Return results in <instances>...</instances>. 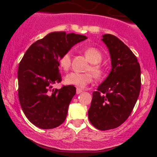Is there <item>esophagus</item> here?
<instances>
[{
  "mask_svg": "<svg viewBox=\"0 0 157 157\" xmlns=\"http://www.w3.org/2000/svg\"><path fill=\"white\" fill-rule=\"evenodd\" d=\"M82 91H83V90L82 89H80V88H77V94H80V93H82Z\"/></svg>",
  "mask_w": 157,
  "mask_h": 157,
  "instance_id": "1",
  "label": "esophagus"
}]
</instances>
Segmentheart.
<instances>
[{
    "label": "heart",
    "mask_w": 157,
    "mask_h": 157,
    "mask_svg": "<svg viewBox=\"0 0 157 157\" xmlns=\"http://www.w3.org/2000/svg\"><path fill=\"white\" fill-rule=\"evenodd\" d=\"M84 54L86 59L91 63L90 67L88 68V71H91L94 76L97 79H100L105 75V70L102 67L100 63L102 61V55L99 49L94 47H88L84 49ZM71 54L70 52L64 54L60 57L59 63L60 67L65 71H67L71 66ZM93 80V77L90 73H76L71 72L68 74L65 77V82L68 85L77 86L79 88H84Z\"/></svg>",
    "instance_id": "heart-1"
}]
</instances>
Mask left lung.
<instances>
[{
	"label": "left lung",
	"instance_id": "8db88e82",
	"mask_svg": "<svg viewBox=\"0 0 157 157\" xmlns=\"http://www.w3.org/2000/svg\"><path fill=\"white\" fill-rule=\"evenodd\" d=\"M102 42L109 49L111 70L92 94L88 111L89 121L106 131L121 125L130 116L141 87V70L137 58L116 36L105 34Z\"/></svg>",
	"mask_w": 157,
	"mask_h": 157
}]
</instances>
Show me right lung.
Wrapping results in <instances>:
<instances>
[{
	"instance_id": "add662e5",
	"label": "right lung",
	"mask_w": 157,
	"mask_h": 157,
	"mask_svg": "<svg viewBox=\"0 0 157 157\" xmlns=\"http://www.w3.org/2000/svg\"><path fill=\"white\" fill-rule=\"evenodd\" d=\"M86 39V36L75 33L51 32L32 44L20 62V103L27 119L40 128H55L66 120L76 88L69 85L52 89V85L62 80L60 57Z\"/></svg>"
}]
</instances>
